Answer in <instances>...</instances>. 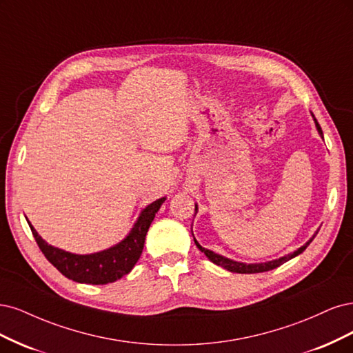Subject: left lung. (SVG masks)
<instances>
[{
  "label": "left lung",
  "mask_w": 353,
  "mask_h": 353,
  "mask_svg": "<svg viewBox=\"0 0 353 353\" xmlns=\"http://www.w3.org/2000/svg\"><path fill=\"white\" fill-rule=\"evenodd\" d=\"M315 124H316L318 132H320V134H323V130H321V128H320V124L316 123V120H315ZM316 233H318V232H316ZM316 233H315V234H316ZM315 234L310 239L308 242H306L303 246H301V248L298 249V251H294L293 254H289V255H286V256H281V258L274 259V261H268V263H261V264H243V263H236V261H232V259H229V258H224V256H221V255H219V254H215V252L210 251V249L202 248L196 241H195V243H196V246L199 248V251L205 254L207 258H208L210 261H212L214 264H217V265H220V267H223V268H225V270H229V271H232V272H239V274H255V272H265V271H270V270H274V268L280 267L281 264L286 263V261H289V259L294 258L296 255L302 254V252L305 251V249L308 248V245L314 241Z\"/></svg>",
  "instance_id": "left-lung-1"
}]
</instances>
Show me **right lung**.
Listing matches in <instances>:
<instances>
[{
  "label": "right lung",
  "mask_w": 353,
  "mask_h": 353,
  "mask_svg": "<svg viewBox=\"0 0 353 353\" xmlns=\"http://www.w3.org/2000/svg\"><path fill=\"white\" fill-rule=\"evenodd\" d=\"M164 201L165 198L157 199L151 205H148L141 212L132 232L119 245L90 255H76L48 245L33 229L32 224L28 223L42 254L63 276L77 283L107 284L129 274L134 264L138 263L148 229Z\"/></svg>",
  "instance_id": "add662e5"
}]
</instances>
